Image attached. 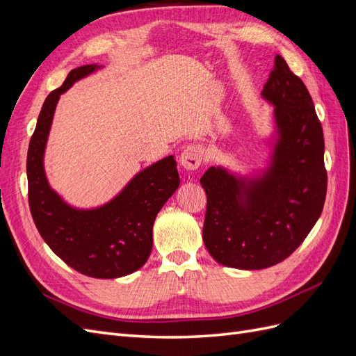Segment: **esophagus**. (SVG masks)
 <instances>
[{
    "label": "esophagus",
    "instance_id": "obj_1",
    "mask_svg": "<svg viewBox=\"0 0 356 356\" xmlns=\"http://www.w3.org/2000/svg\"><path fill=\"white\" fill-rule=\"evenodd\" d=\"M203 160V147L199 144L188 145L179 156V165L186 170H196Z\"/></svg>",
    "mask_w": 356,
    "mask_h": 356
}]
</instances>
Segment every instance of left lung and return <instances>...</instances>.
<instances>
[{"instance_id": "8db88e82", "label": "left lung", "mask_w": 356, "mask_h": 356, "mask_svg": "<svg viewBox=\"0 0 356 356\" xmlns=\"http://www.w3.org/2000/svg\"><path fill=\"white\" fill-rule=\"evenodd\" d=\"M261 95L275 105L279 141L263 178L248 184L221 168L200 178L208 203L203 242L220 264L257 270L303 243L327 196L324 132L303 80L276 55Z\"/></svg>"}]
</instances>
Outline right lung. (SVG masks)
<instances>
[{
  "instance_id": "right-lung-1",
  "label": "right lung",
  "mask_w": 356,
  "mask_h": 356,
  "mask_svg": "<svg viewBox=\"0 0 356 356\" xmlns=\"http://www.w3.org/2000/svg\"><path fill=\"white\" fill-rule=\"evenodd\" d=\"M96 68L72 70L42 104L26 157L28 200L41 238L62 261L86 276L113 279L148 260L156 215L178 188L179 175L174 156H168L139 172L110 203L90 211L68 207L49 187L42 157L59 96Z\"/></svg>"
}]
</instances>
